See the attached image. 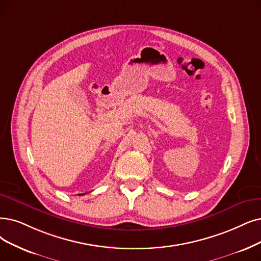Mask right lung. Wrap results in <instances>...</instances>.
I'll list each match as a JSON object with an SVG mask.
<instances>
[{"label": "right lung", "instance_id": "obj_1", "mask_svg": "<svg viewBox=\"0 0 261 261\" xmlns=\"http://www.w3.org/2000/svg\"><path fill=\"white\" fill-rule=\"evenodd\" d=\"M83 195H85V194H83Z\"/></svg>", "mask_w": 261, "mask_h": 261}]
</instances>
